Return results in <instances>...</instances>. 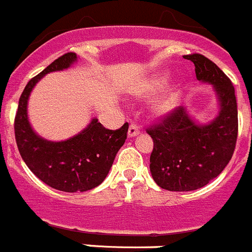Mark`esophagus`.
Here are the masks:
<instances>
[{"label":"esophagus","instance_id":"1","mask_svg":"<svg viewBox=\"0 0 252 252\" xmlns=\"http://www.w3.org/2000/svg\"><path fill=\"white\" fill-rule=\"evenodd\" d=\"M139 133H140V128L137 127L136 125L131 124L130 126H128V132H127L128 137H135V136H137Z\"/></svg>","mask_w":252,"mask_h":252}]
</instances>
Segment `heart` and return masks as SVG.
Segmentation results:
<instances>
[{
	"label": "heart",
	"instance_id": "1",
	"mask_svg": "<svg viewBox=\"0 0 252 252\" xmlns=\"http://www.w3.org/2000/svg\"><path fill=\"white\" fill-rule=\"evenodd\" d=\"M169 73H154L149 77L140 79L137 83L133 84L130 90L131 94L135 98L146 99L151 95L157 94L161 90H164L169 83ZM180 98V91L178 87H173L166 91L164 94L158 97L151 104V111L157 116H168L177 108Z\"/></svg>",
	"mask_w": 252,
	"mask_h": 252
}]
</instances>
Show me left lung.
<instances>
[{
  "mask_svg": "<svg viewBox=\"0 0 252 252\" xmlns=\"http://www.w3.org/2000/svg\"><path fill=\"white\" fill-rule=\"evenodd\" d=\"M184 59L194 64L198 81L212 87L218 111L215 119L202 124L180 106L161 125L148 130L154 141L153 179L173 192L195 190L221 174L232 158L239 127L235 88L227 75L201 54Z\"/></svg>",
  "mask_w": 252,
  "mask_h": 252,
  "instance_id": "1",
  "label": "left lung"
}]
</instances>
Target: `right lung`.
I'll return each mask as SVG.
<instances>
[{
  "instance_id": "1",
  "label": "right lung",
  "mask_w": 252,
  "mask_h": 252,
  "mask_svg": "<svg viewBox=\"0 0 252 252\" xmlns=\"http://www.w3.org/2000/svg\"><path fill=\"white\" fill-rule=\"evenodd\" d=\"M78 62L74 53L58 58L26 84L15 119V136L22 160L40 180L62 192H86L106 179L117 151L127 137L128 125L107 130L93 117L74 136L62 141L44 139L29 121L28 104L31 92L46 74L72 68Z\"/></svg>"
}]
</instances>
